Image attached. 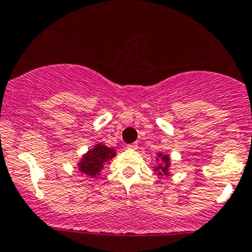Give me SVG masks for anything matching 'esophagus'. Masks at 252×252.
<instances>
[{"mask_svg":"<svg viewBox=\"0 0 252 252\" xmlns=\"http://www.w3.org/2000/svg\"><path fill=\"white\" fill-rule=\"evenodd\" d=\"M137 148H138L137 143H131V144L126 145V149H128V150H136Z\"/></svg>","mask_w":252,"mask_h":252,"instance_id":"esophagus-1","label":"esophagus"}]
</instances>
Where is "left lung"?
<instances>
[{
	"instance_id": "8db88e82",
	"label": "left lung",
	"mask_w": 252,
	"mask_h": 252,
	"mask_svg": "<svg viewBox=\"0 0 252 252\" xmlns=\"http://www.w3.org/2000/svg\"><path fill=\"white\" fill-rule=\"evenodd\" d=\"M159 164L154 168V171L157 172L158 176H169V166H170V157L169 155H164V154L159 153L157 155V159Z\"/></svg>"
}]
</instances>
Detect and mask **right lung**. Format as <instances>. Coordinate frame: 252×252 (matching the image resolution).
<instances>
[{
  "instance_id": "obj_1",
  "label": "right lung",
  "mask_w": 252,
  "mask_h": 252,
  "mask_svg": "<svg viewBox=\"0 0 252 252\" xmlns=\"http://www.w3.org/2000/svg\"><path fill=\"white\" fill-rule=\"evenodd\" d=\"M115 156H116V150L98 143L87 154H84L77 163L78 170L90 177H96V175L101 172L105 163H108Z\"/></svg>"
}]
</instances>
